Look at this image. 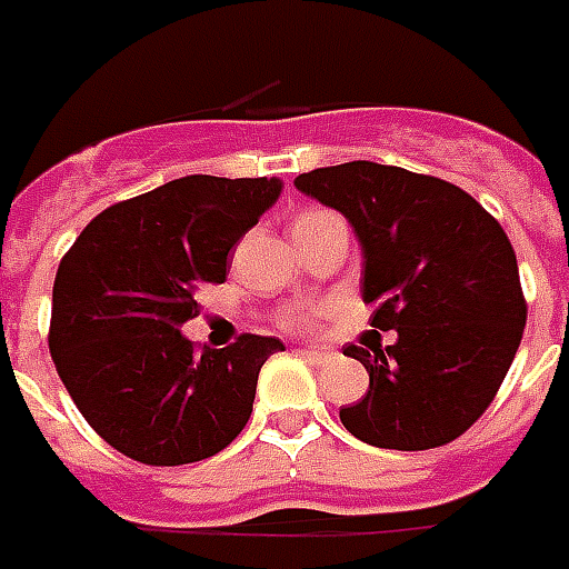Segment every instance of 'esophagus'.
<instances>
[{
	"label": "esophagus",
	"instance_id": "esophagus-1",
	"mask_svg": "<svg viewBox=\"0 0 569 569\" xmlns=\"http://www.w3.org/2000/svg\"><path fill=\"white\" fill-rule=\"evenodd\" d=\"M306 357L315 362H327L332 357V350L327 348V345H309V348H306Z\"/></svg>",
	"mask_w": 569,
	"mask_h": 569
}]
</instances>
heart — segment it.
Instances as JSON below:
<instances>
[{
  "label": "heart",
  "mask_w": 569,
  "mask_h": 569,
  "mask_svg": "<svg viewBox=\"0 0 569 569\" xmlns=\"http://www.w3.org/2000/svg\"><path fill=\"white\" fill-rule=\"evenodd\" d=\"M318 216H323V209H309V212H302V216H297V219H293V224H297V221L318 219ZM311 318H315V315H311V311L300 309V311H293V315H290L288 323H290V327H306V323H309Z\"/></svg>",
  "instance_id": "b5f03b06"
}]
</instances>
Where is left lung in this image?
<instances>
[{
    "label": "left lung",
    "instance_id": "left-lung-1",
    "mask_svg": "<svg viewBox=\"0 0 569 569\" xmlns=\"http://www.w3.org/2000/svg\"><path fill=\"white\" fill-rule=\"evenodd\" d=\"M293 182L357 230L371 327L399 332L387 348H345L369 371V392L339 411L345 429L383 450L456 441L501 390L528 320L503 228L459 186L390 164L348 161Z\"/></svg>",
    "mask_w": 569,
    "mask_h": 569
}]
</instances>
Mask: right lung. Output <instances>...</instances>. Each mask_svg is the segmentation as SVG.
Wrapping results in <instances>:
<instances>
[{
	"mask_svg": "<svg viewBox=\"0 0 569 569\" xmlns=\"http://www.w3.org/2000/svg\"><path fill=\"white\" fill-rule=\"evenodd\" d=\"M279 179L182 177L89 221L57 269L50 357L83 420L143 465L209 459L246 429L260 366L284 350L242 332L198 350L179 327L279 198Z\"/></svg>",
	"mask_w": 569,
	"mask_h": 569,
	"instance_id": "1",
	"label": "right lung"
}]
</instances>
